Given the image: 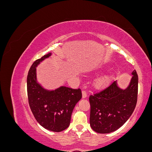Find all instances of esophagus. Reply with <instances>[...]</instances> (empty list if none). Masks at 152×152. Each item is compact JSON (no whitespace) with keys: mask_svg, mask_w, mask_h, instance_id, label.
Returning <instances> with one entry per match:
<instances>
[{"mask_svg":"<svg viewBox=\"0 0 152 152\" xmlns=\"http://www.w3.org/2000/svg\"><path fill=\"white\" fill-rule=\"evenodd\" d=\"M82 98H86L87 97V92L84 90V91H82Z\"/></svg>","mask_w":152,"mask_h":152,"instance_id":"34e87169","label":"esophagus"}]
</instances>
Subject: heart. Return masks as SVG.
Listing matches in <instances>:
<instances>
[{
	"instance_id": "heart-1",
	"label": "heart",
	"mask_w": 152,
	"mask_h": 152,
	"mask_svg": "<svg viewBox=\"0 0 152 152\" xmlns=\"http://www.w3.org/2000/svg\"><path fill=\"white\" fill-rule=\"evenodd\" d=\"M109 83V78L108 76H104L101 77L98 80L97 84L99 86L102 87H104L107 86Z\"/></svg>"
}]
</instances>
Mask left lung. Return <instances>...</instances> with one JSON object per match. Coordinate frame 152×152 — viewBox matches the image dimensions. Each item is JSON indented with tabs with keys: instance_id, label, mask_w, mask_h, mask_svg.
<instances>
[{
	"instance_id": "1",
	"label": "left lung",
	"mask_w": 152,
	"mask_h": 152,
	"mask_svg": "<svg viewBox=\"0 0 152 152\" xmlns=\"http://www.w3.org/2000/svg\"><path fill=\"white\" fill-rule=\"evenodd\" d=\"M129 85L122 89L114 81L105 89L89 96L90 126L100 134L115 131L126 122L136 107L138 77L134 70Z\"/></svg>"
}]
</instances>
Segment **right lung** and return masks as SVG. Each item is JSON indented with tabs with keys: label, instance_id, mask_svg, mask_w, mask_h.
Segmentation results:
<instances>
[{
	"label": "right lung",
	"instance_id": "1",
	"mask_svg": "<svg viewBox=\"0 0 152 152\" xmlns=\"http://www.w3.org/2000/svg\"><path fill=\"white\" fill-rule=\"evenodd\" d=\"M50 56L51 53H48L32 64L27 76V93L30 109L40 125L50 131L61 132L70 126L73 108L82 98V91L65 86L49 91L38 83L36 67Z\"/></svg>",
	"mask_w": 152,
	"mask_h": 152
}]
</instances>
